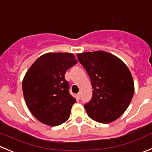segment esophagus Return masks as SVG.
<instances>
[{
	"label": "esophagus",
	"mask_w": 152,
	"mask_h": 152,
	"mask_svg": "<svg viewBox=\"0 0 152 152\" xmlns=\"http://www.w3.org/2000/svg\"><path fill=\"white\" fill-rule=\"evenodd\" d=\"M76 97H77L78 100H79V99L81 98V94L80 93H78L77 94H76Z\"/></svg>",
	"instance_id": "obj_1"
}]
</instances>
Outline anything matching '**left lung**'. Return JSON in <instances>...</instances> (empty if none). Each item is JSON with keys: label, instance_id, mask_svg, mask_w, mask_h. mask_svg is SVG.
<instances>
[{"label": "left lung", "instance_id": "8db88e82", "mask_svg": "<svg viewBox=\"0 0 152 152\" xmlns=\"http://www.w3.org/2000/svg\"><path fill=\"white\" fill-rule=\"evenodd\" d=\"M91 79L92 98L84 105L88 115L103 124L113 122L127 109L134 94L130 69L117 56L104 51L77 54Z\"/></svg>", "mask_w": 152, "mask_h": 152}]
</instances>
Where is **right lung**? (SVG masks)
Returning <instances> with one entry per match:
<instances>
[{"label": "right lung", "instance_id": "add662e5", "mask_svg": "<svg viewBox=\"0 0 152 152\" xmlns=\"http://www.w3.org/2000/svg\"><path fill=\"white\" fill-rule=\"evenodd\" d=\"M77 63L72 53L48 52L30 66L22 81V91L28 110L38 121L58 126L70 115L76 98L69 94L66 71Z\"/></svg>", "mask_w": 152, "mask_h": 152}]
</instances>
